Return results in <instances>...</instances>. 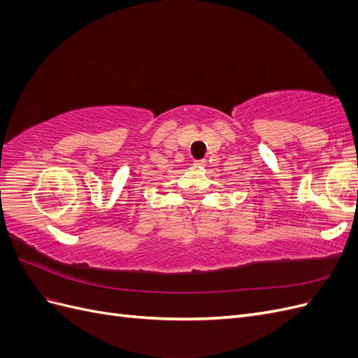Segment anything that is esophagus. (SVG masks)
<instances>
[{"label": "esophagus", "mask_w": 358, "mask_h": 358, "mask_svg": "<svg viewBox=\"0 0 358 358\" xmlns=\"http://www.w3.org/2000/svg\"><path fill=\"white\" fill-rule=\"evenodd\" d=\"M194 166H196V167H204L206 166V159H197L196 162H194Z\"/></svg>", "instance_id": "obj_1"}]
</instances>
